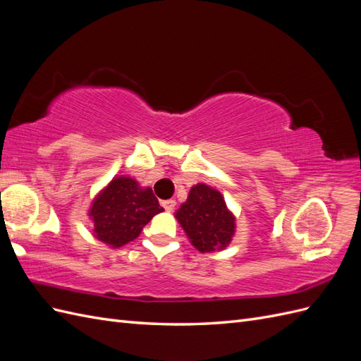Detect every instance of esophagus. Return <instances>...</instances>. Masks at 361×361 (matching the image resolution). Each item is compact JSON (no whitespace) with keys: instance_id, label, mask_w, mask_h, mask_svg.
<instances>
[{"instance_id":"1","label":"esophagus","mask_w":361,"mask_h":361,"mask_svg":"<svg viewBox=\"0 0 361 361\" xmlns=\"http://www.w3.org/2000/svg\"><path fill=\"white\" fill-rule=\"evenodd\" d=\"M161 204L164 206V209H166L167 212H171L174 207H176V200H173V199H169V200H162L161 202Z\"/></svg>"}]
</instances>
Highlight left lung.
Listing matches in <instances>:
<instances>
[{
    "instance_id": "8db88e82",
    "label": "left lung",
    "mask_w": 361,
    "mask_h": 361,
    "mask_svg": "<svg viewBox=\"0 0 361 361\" xmlns=\"http://www.w3.org/2000/svg\"><path fill=\"white\" fill-rule=\"evenodd\" d=\"M176 218L200 253L223 250L235 233V218L226 207L223 195L203 183L191 188Z\"/></svg>"
}]
</instances>
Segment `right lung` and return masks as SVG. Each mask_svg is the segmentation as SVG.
I'll use <instances>...</instances> for the list:
<instances>
[{
    "instance_id": "right-lung-1",
    "label": "right lung",
    "mask_w": 361,
    "mask_h": 361,
    "mask_svg": "<svg viewBox=\"0 0 361 361\" xmlns=\"http://www.w3.org/2000/svg\"><path fill=\"white\" fill-rule=\"evenodd\" d=\"M162 211L150 188H140L130 178H116L92 204L94 236L114 248L122 247L134 241L152 216Z\"/></svg>"
}]
</instances>
